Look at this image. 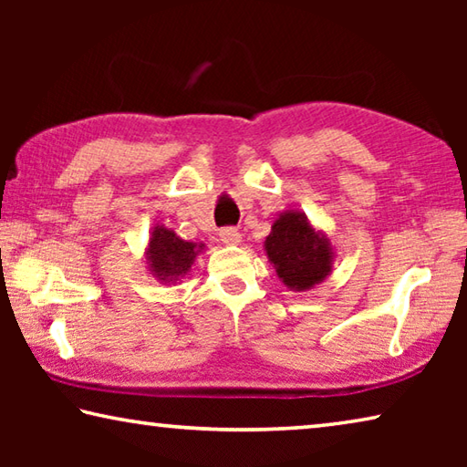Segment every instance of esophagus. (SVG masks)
I'll list each match as a JSON object with an SVG mask.
<instances>
[{
	"instance_id": "1",
	"label": "esophagus",
	"mask_w": 467,
	"mask_h": 467,
	"mask_svg": "<svg viewBox=\"0 0 467 467\" xmlns=\"http://www.w3.org/2000/svg\"><path fill=\"white\" fill-rule=\"evenodd\" d=\"M220 241L228 244V247H234V244H239L243 241V234L236 231V228H223V231H220Z\"/></svg>"
}]
</instances>
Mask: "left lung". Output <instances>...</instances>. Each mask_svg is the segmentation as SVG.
Masks as SVG:
<instances>
[{
    "label": "left lung",
    "instance_id": "1",
    "mask_svg": "<svg viewBox=\"0 0 467 467\" xmlns=\"http://www.w3.org/2000/svg\"><path fill=\"white\" fill-rule=\"evenodd\" d=\"M267 262L282 284L295 292H306L331 275L336 247L329 236L315 228L305 212L288 208L274 220L264 243Z\"/></svg>",
    "mask_w": 467,
    "mask_h": 467
}]
</instances>
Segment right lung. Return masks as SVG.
Instances as JSON below:
<instances>
[{
  "instance_id": "obj_1",
  "label": "right lung",
  "mask_w": 467,
  "mask_h": 467,
  "mask_svg": "<svg viewBox=\"0 0 467 467\" xmlns=\"http://www.w3.org/2000/svg\"><path fill=\"white\" fill-rule=\"evenodd\" d=\"M205 251L203 243L185 241L164 224L150 231L146 255V270L161 284H179L192 272L195 257Z\"/></svg>"
}]
</instances>
